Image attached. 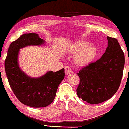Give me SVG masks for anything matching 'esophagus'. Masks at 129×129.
Listing matches in <instances>:
<instances>
[{"label": "esophagus", "mask_w": 129, "mask_h": 129, "mask_svg": "<svg viewBox=\"0 0 129 129\" xmlns=\"http://www.w3.org/2000/svg\"><path fill=\"white\" fill-rule=\"evenodd\" d=\"M72 72H73V70H72V69L70 66H66V67H65V73H66V74L71 73H72Z\"/></svg>", "instance_id": "obj_1"}]
</instances>
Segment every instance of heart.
Wrapping results in <instances>:
<instances>
[{
	"label": "heart",
	"mask_w": 129,
	"mask_h": 129,
	"mask_svg": "<svg viewBox=\"0 0 129 129\" xmlns=\"http://www.w3.org/2000/svg\"><path fill=\"white\" fill-rule=\"evenodd\" d=\"M72 53L78 54L76 61L79 64L84 65L90 62L96 54V49L89 42L79 41L72 47Z\"/></svg>",
	"instance_id": "obj_1"
}]
</instances>
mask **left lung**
I'll return each instance as SVG.
<instances>
[{
    "instance_id": "1",
    "label": "left lung",
    "mask_w": 129,
    "mask_h": 129,
    "mask_svg": "<svg viewBox=\"0 0 129 129\" xmlns=\"http://www.w3.org/2000/svg\"><path fill=\"white\" fill-rule=\"evenodd\" d=\"M108 46L100 59L81 69L76 89L79 98L98 104L112 98L119 89L124 66V54L116 38L107 36Z\"/></svg>"
}]
</instances>
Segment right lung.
I'll list each match as a JSON object with an SVG mask.
<instances>
[{"mask_svg":"<svg viewBox=\"0 0 129 129\" xmlns=\"http://www.w3.org/2000/svg\"><path fill=\"white\" fill-rule=\"evenodd\" d=\"M45 41L36 33H25L9 47L5 61V72L9 85L19 101L32 107H44L53 101L60 83L64 77V69L47 72L39 78H31L19 68V49L30 45H40Z\"/></svg>","mask_w":129,"mask_h":129,"instance_id":"1","label":"right lung"}]
</instances>
